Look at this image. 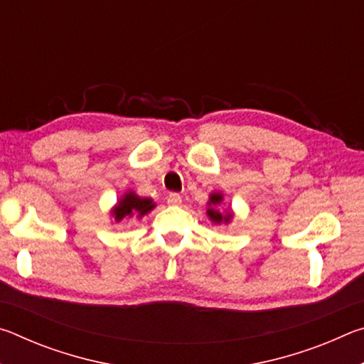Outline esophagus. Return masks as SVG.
Returning <instances> with one entry per match:
<instances>
[{
  "label": "esophagus",
  "instance_id": "34e87169",
  "mask_svg": "<svg viewBox=\"0 0 364 364\" xmlns=\"http://www.w3.org/2000/svg\"><path fill=\"white\" fill-rule=\"evenodd\" d=\"M167 202H168L170 205H181L183 199H181V196L178 194V193H170L168 197H167Z\"/></svg>",
  "mask_w": 364,
  "mask_h": 364
}]
</instances>
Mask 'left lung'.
<instances>
[{
  "label": "left lung",
  "mask_w": 364,
  "mask_h": 364,
  "mask_svg": "<svg viewBox=\"0 0 364 364\" xmlns=\"http://www.w3.org/2000/svg\"><path fill=\"white\" fill-rule=\"evenodd\" d=\"M221 202H223V194H221V193H212L210 197H208V202H207V204H208V208H207L208 218H210L213 223H217V225L230 223V221L232 220V212L231 210H228L226 213H221L217 208L221 204Z\"/></svg>",
  "instance_id": "obj_1"
}]
</instances>
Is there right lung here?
<instances>
[{
    "instance_id": "right-lung-1",
    "label": "right lung",
    "mask_w": 364,
    "mask_h": 364,
    "mask_svg": "<svg viewBox=\"0 0 364 364\" xmlns=\"http://www.w3.org/2000/svg\"><path fill=\"white\" fill-rule=\"evenodd\" d=\"M156 207L152 199H147V197H139L138 194H134L133 191H128V193L123 194L120 197V200L117 202V205L112 208V217L120 223L125 218H143L146 213H149L152 208Z\"/></svg>"
}]
</instances>
